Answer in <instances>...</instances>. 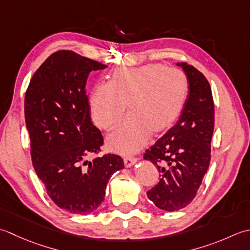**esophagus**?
Segmentation results:
<instances>
[{"label": "esophagus", "mask_w": 250, "mask_h": 250, "mask_svg": "<svg viewBox=\"0 0 250 250\" xmlns=\"http://www.w3.org/2000/svg\"><path fill=\"white\" fill-rule=\"evenodd\" d=\"M136 163H137V159H135V157H125L124 159V165L127 168H129L132 165H135Z\"/></svg>", "instance_id": "34e87169"}]
</instances>
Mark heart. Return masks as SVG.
Returning a JSON list of instances; mask_svg holds the SVG:
<instances>
[{"instance_id": "1", "label": "heart", "mask_w": 250, "mask_h": 250, "mask_svg": "<svg viewBox=\"0 0 250 250\" xmlns=\"http://www.w3.org/2000/svg\"><path fill=\"white\" fill-rule=\"evenodd\" d=\"M189 84L180 70L162 63L119 68L109 84L97 85L90 95L91 118L97 126L111 129L129 115L106 138L115 153L128 155L144 146L150 136L164 134L174 125L185 105Z\"/></svg>"}]
</instances>
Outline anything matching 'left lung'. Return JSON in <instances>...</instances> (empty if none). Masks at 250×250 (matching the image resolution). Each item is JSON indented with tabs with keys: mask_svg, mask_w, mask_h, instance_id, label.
<instances>
[{
	"mask_svg": "<svg viewBox=\"0 0 250 250\" xmlns=\"http://www.w3.org/2000/svg\"><path fill=\"white\" fill-rule=\"evenodd\" d=\"M189 82V95L177 124L146 151L159 168L160 181L146 196L160 209L176 211L193 201L210 162L215 109L210 85L193 65L178 62Z\"/></svg>",
	"mask_w": 250,
	"mask_h": 250,
	"instance_id": "left-lung-1",
	"label": "left lung"
}]
</instances>
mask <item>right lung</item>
<instances>
[{
	"label": "right lung",
	"instance_id": "obj_1",
	"mask_svg": "<svg viewBox=\"0 0 250 250\" xmlns=\"http://www.w3.org/2000/svg\"><path fill=\"white\" fill-rule=\"evenodd\" d=\"M105 64L70 50L44 61L30 81L24 98L25 125L35 172L61 209L88 215L104 200L111 176L124 168L122 157L100 151L104 138L91 123L86 81Z\"/></svg>",
	"mask_w": 250,
	"mask_h": 250
}]
</instances>
